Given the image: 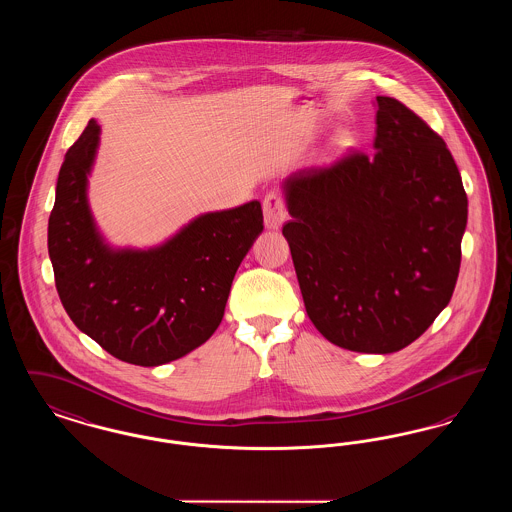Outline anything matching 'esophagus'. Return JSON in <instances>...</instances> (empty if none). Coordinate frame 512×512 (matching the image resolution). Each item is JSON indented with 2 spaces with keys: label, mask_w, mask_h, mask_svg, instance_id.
I'll list each match as a JSON object with an SVG mask.
<instances>
[{
  "label": "esophagus",
  "mask_w": 512,
  "mask_h": 512,
  "mask_svg": "<svg viewBox=\"0 0 512 512\" xmlns=\"http://www.w3.org/2000/svg\"><path fill=\"white\" fill-rule=\"evenodd\" d=\"M263 215H265V226L270 230H278L288 220V211H286V203H284L282 195L274 194V192L265 195Z\"/></svg>",
  "instance_id": "34e87169"
}]
</instances>
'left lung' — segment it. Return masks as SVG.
I'll list each match as a JSON object with an SVG mask.
<instances>
[{"instance_id": "obj_1", "label": "left lung", "mask_w": 512, "mask_h": 512, "mask_svg": "<svg viewBox=\"0 0 512 512\" xmlns=\"http://www.w3.org/2000/svg\"><path fill=\"white\" fill-rule=\"evenodd\" d=\"M374 149L290 174L282 234L318 332L386 355L447 307L468 199L445 142L401 101L376 98Z\"/></svg>"}]
</instances>
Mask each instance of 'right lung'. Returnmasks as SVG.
Here are the masks:
<instances>
[{
	"label": "right lung",
	"mask_w": 512,
	"mask_h": 512,
	"mask_svg": "<svg viewBox=\"0 0 512 512\" xmlns=\"http://www.w3.org/2000/svg\"><path fill=\"white\" fill-rule=\"evenodd\" d=\"M99 134L92 119L59 171L48 224L55 286L76 328L107 353L165 365L219 328L236 270L263 232L261 203L203 213L147 249L113 247L88 203Z\"/></svg>",
	"instance_id": "1"
}]
</instances>
